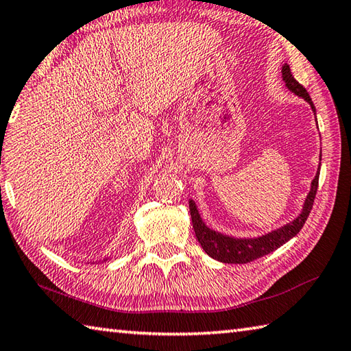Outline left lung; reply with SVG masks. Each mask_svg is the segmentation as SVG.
Instances as JSON below:
<instances>
[{
    "mask_svg": "<svg viewBox=\"0 0 351 351\" xmlns=\"http://www.w3.org/2000/svg\"><path fill=\"white\" fill-rule=\"evenodd\" d=\"M282 73V81L286 84V87L292 91L293 95L298 97H302L304 101H307L313 113L316 114L315 105L310 99L307 90L302 87V85L296 81L292 76V71L287 64L282 65L281 69ZM318 180H319V168L318 173H316L315 178L310 184V191L304 200L301 214L293 218L290 223H286L284 226L270 230V232L258 237H232L228 234H221L218 230L210 229L206 223L203 221V218L198 213L195 202L191 198L189 200V210H191V220H193L194 232L198 243L203 247L204 252H206L210 258L220 261V263H228V264H244L256 260V258H261L270 252H274L282 244H286L289 240L300 232L302 229L304 223H306L307 217L312 210L316 191H318Z\"/></svg>",
    "mask_w": 351,
    "mask_h": 351,
    "instance_id": "1",
    "label": "left lung"
}]
</instances>
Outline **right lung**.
<instances>
[{"label": "right lung", "mask_w": 351, "mask_h": 351, "mask_svg": "<svg viewBox=\"0 0 351 351\" xmlns=\"http://www.w3.org/2000/svg\"><path fill=\"white\" fill-rule=\"evenodd\" d=\"M110 260V256L108 258H104V261H108ZM93 264H95V261H93Z\"/></svg>", "instance_id": "obj_1"}]
</instances>
